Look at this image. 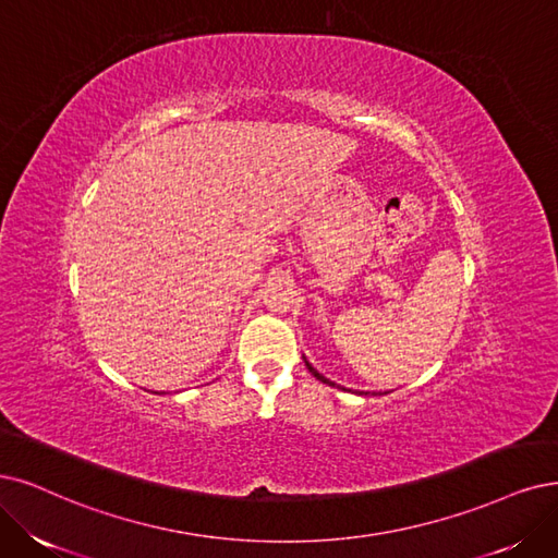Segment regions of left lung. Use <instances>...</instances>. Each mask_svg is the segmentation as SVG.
<instances>
[{"instance_id": "left-lung-1", "label": "left lung", "mask_w": 558, "mask_h": 558, "mask_svg": "<svg viewBox=\"0 0 558 558\" xmlns=\"http://www.w3.org/2000/svg\"><path fill=\"white\" fill-rule=\"evenodd\" d=\"M303 361H305V365H307V369H311V373H313V375H315V377H317V379H319V381H324V384H328V386H338V384H336V381H331V379H326V377H324V375H322V373H317V369H315V367H313V365H311V363H307V359H305V356H303ZM338 388H340V386H338ZM342 390H344V388H342ZM359 396H367V393H359Z\"/></svg>"}]
</instances>
